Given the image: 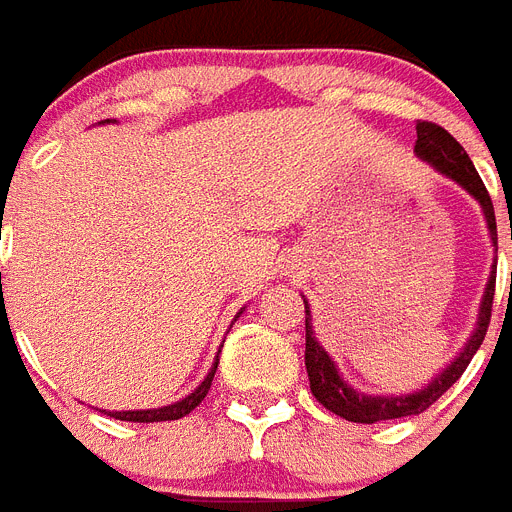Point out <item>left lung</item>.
Masks as SVG:
<instances>
[{"mask_svg":"<svg viewBox=\"0 0 512 512\" xmlns=\"http://www.w3.org/2000/svg\"><path fill=\"white\" fill-rule=\"evenodd\" d=\"M414 153L419 161L429 163L432 169L440 171L442 176H448L450 182H455L461 190H466L468 195L474 197L479 208L484 213V221H487L489 239H492V247H497V223H495V208H492V200H489V192L484 187V182L476 174L474 163L468 158L466 150L461 148V143L450 135L448 130H442L432 122H419L416 124V145ZM512 236V234H510ZM495 270L497 263L492 260V270H489L487 289L482 294V304H479V315H476V325L471 330V336L466 338L463 349L455 354V359L450 364H445L442 372H437L427 385H422L419 390H411V393H388V395H375V393H362L356 390L354 385L343 380V375L338 372V364L330 359V354L320 346V341L315 338V325H312V312H309V302L304 299V328H307V351H304V364H307L309 375V388L317 401L325 406L333 414L343 416L346 422L356 424H375L385 422V419H401V416H414L427 411L432 403L440 398L445 390L453 385L458 377L466 372L468 362L474 359V354L482 346L484 336H487L489 317H492V299H495ZM512 289V281H510Z\"/></svg>","mask_w":512,"mask_h":512,"instance_id":"1","label":"left lung"}]
</instances>
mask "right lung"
Wrapping results in <instances>:
<instances>
[{"label": "right lung", "mask_w": 512, "mask_h": 512, "mask_svg": "<svg viewBox=\"0 0 512 512\" xmlns=\"http://www.w3.org/2000/svg\"><path fill=\"white\" fill-rule=\"evenodd\" d=\"M106 122H109V119H106ZM239 315H242V312H236V317H239ZM236 317H234V322H236ZM234 322H231V325H234ZM218 354H221V351H218ZM218 354H216V362H213V367H210V372L205 375V380L200 382V385H197V388L192 390L190 395H184L182 401L169 403V406H161V409H137V411H106V409H103V414L114 416V419H119V422H140V424L171 422V419H182V416L190 414L192 409H197V406H200V401H203L205 395H208L210 382H213V375H216V369H218Z\"/></svg>", "instance_id": "obj_1"}]
</instances>
